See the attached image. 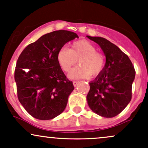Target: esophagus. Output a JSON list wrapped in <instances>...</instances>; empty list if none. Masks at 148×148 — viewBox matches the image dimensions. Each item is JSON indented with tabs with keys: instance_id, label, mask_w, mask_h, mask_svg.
Listing matches in <instances>:
<instances>
[{
	"instance_id": "1",
	"label": "esophagus",
	"mask_w": 148,
	"mask_h": 148,
	"mask_svg": "<svg viewBox=\"0 0 148 148\" xmlns=\"http://www.w3.org/2000/svg\"><path fill=\"white\" fill-rule=\"evenodd\" d=\"M78 84H79V82H78V81H74V82H73V85H74V87H76V86L78 85Z\"/></svg>"
}]
</instances>
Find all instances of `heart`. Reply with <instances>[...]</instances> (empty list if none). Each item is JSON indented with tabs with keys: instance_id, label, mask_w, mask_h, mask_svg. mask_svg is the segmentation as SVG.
Instances as JSON below:
<instances>
[{
	"instance_id": "heart-1",
	"label": "heart",
	"mask_w": 148,
	"mask_h": 148,
	"mask_svg": "<svg viewBox=\"0 0 148 148\" xmlns=\"http://www.w3.org/2000/svg\"><path fill=\"white\" fill-rule=\"evenodd\" d=\"M91 42L86 40L76 41L70 49L62 48L57 55L58 61L64 72H69L79 60V65L69 72L70 79H80L96 76L102 72L105 60L103 55L96 51Z\"/></svg>"
}]
</instances>
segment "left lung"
Here are the masks:
<instances>
[{
    "label": "left lung",
    "mask_w": 148,
    "mask_h": 148,
    "mask_svg": "<svg viewBox=\"0 0 148 148\" xmlns=\"http://www.w3.org/2000/svg\"><path fill=\"white\" fill-rule=\"evenodd\" d=\"M86 37L101 47L106 57L102 72L89 82L88 104L96 114L113 118L121 113L132 99L135 69L129 57L114 44L103 37Z\"/></svg>",
    "instance_id": "obj_1"
}]
</instances>
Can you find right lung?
I'll list each match as a JSON object with an SVG mask.
<instances>
[{
    "mask_svg": "<svg viewBox=\"0 0 148 148\" xmlns=\"http://www.w3.org/2000/svg\"><path fill=\"white\" fill-rule=\"evenodd\" d=\"M78 37L68 30H56L42 35L20 54L14 72L18 99L33 118L51 120L65 109L74 87L57 55L66 43Z\"/></svg>",
    "mask_w": 148,
    "mask_h": 148,
    "instance_id": "add662e5",
    "label": "right lung"
}]
</instances>
